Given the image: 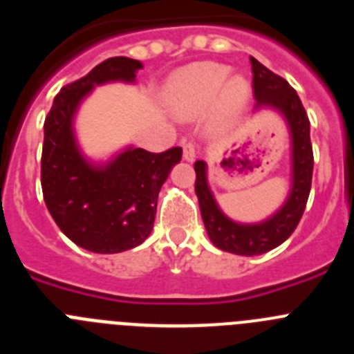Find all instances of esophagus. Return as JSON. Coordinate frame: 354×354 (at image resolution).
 I'll list each match as a JSON object with an SVG mask.
<instances>
[{"mask_svg":"<svg viewBox=\"0 0 354 354\" xmlns=\"http://www.w3.org/2000/svg\"><path fill=\"white\" fill-rule=\"evenodd\" d=\"M196 154V147L193 142H183V158L186 161H193Z\"/></svg>","mask_w":354,"mask_h":354,"instance_id":"obj_1","label":"esophagus"}]
</instances>
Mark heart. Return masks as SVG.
<instances>
[{
	"label": "heart",
	"instance_id": "heart-1",
	"mask_svg": "<svg viewBox=\"0 0 354 354\" xmlns=\"http://www.w3.org/2000/svg\"><path fill=\"white\" fill-rule=\"evenodd\" d=\"M227 65L193 64L171 77L167 88V102L179 117H196L212 108L216 118L237 113L248 99V84L243 77H230Z\"/></svg>",
	"mask_w": 354,
	"mask_h": 354
}]
</instances>
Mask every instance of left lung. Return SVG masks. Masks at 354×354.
I'll use <instances>...</instances> for the list:
<instances>
[{"label":"left lung","mask_w":354,"mask_h":354,"mask_svg":"<svg viewBox=\"0 0 354 354\" xmlns=\"http://www.w3.org/2000/svg\"><path fill=\"white\" fill-rule=\"evenodd\" d=\"M253 74V97L255 108L271 106L286 117L292 138V189L283 207L270 220L257 225H239L228 220L216 205L214 196L207 186V167L204 161L195 162V193L198 196L200 212L205 230L216 248L236 255H261L282 245L296 230L306 200L310 195L314 152L310 142V120L299 101L296 90L283 77L271 72L250 56Z\"/></svg>","instance_id":"1"}]
</instances>
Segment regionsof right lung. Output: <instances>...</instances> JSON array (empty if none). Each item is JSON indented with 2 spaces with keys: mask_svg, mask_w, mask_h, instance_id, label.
<instances>
[{
  "mask_svg": "<svg viewBox=\"0 0 354 354\" xmlns=\"http://www.w3.org/2000/svg\"><path fill=\"white\" fill-rule=\"evenodd\" d=\"M142 64L108 58L56 93L44 122L40 183L44 202L62 232L81 248L118 253L142 245L154 227L158 195L183 149H127L106 167H93L77 150L72 117L95 84L134 81Z\"/></svg>",
  "mask_w": 354,
  "mask_h": 354,
  "instance_id": "right-lung-1",
  "label": "right lung"
}]
</instances>
